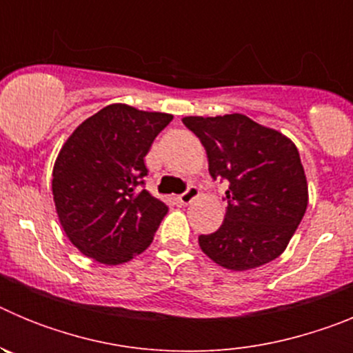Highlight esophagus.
<instances>
[{
    "instance_id": "esophagus-1",
    "label": "esophagus",
    "mask_w": 353,
    "mask_h": 353,
    "mask_svg": "<svg viewBox=\"0 0 353 353\" xmlns=\"http://www.w3.org/2000/svg\"><path fill=\"white\" fill-rule=\"evenodd\" d=\"M199 196V191L198 189H196V187H189V189H187L185 192H182V194H179L176 196V199H179V203L180 205H189V203H192V201H194L196 198H198Z\"/></svg>"
}]
</instances>
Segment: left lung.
I'll list each match as a JSON object with an SVG mask.
<instances>
[{
	"label": "left lung",
	"mask_w": 353,
	"mask_h": 353,
	"mask_svg": "<svg viewBox=\"0 0 353 353\" xmlns=\"http://www.w3.org/2000/svg\"><path fill=\"white\" fill-rule=\"evenodd\" d=\"M182 121L207 150L212 179L223 176L230 183L223 224L199 236L201 251L233 272L281 256L310 199L295 143L240 113Z\"/></svg>",
	"instance_id": "obj_1"
}]
</instances>
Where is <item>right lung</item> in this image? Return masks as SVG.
<instances>
[{"mask_svg":"<svg viewBox=\"0 0 353 353\" xmlns=\"http://www.w3.org/2000/svg\"><path fill=\"white\" fill-rule=\"evenodd\" d=\"M171 120L111 104L63 143L52 168V199L65 235L84 256L120 265L152 244L168 205L138 185L148 173L145 155Z\"/></svg>","mask_w":353,"mask_h":353,"instance_id":"add662e5","label":"right lung"}]
</instances>
